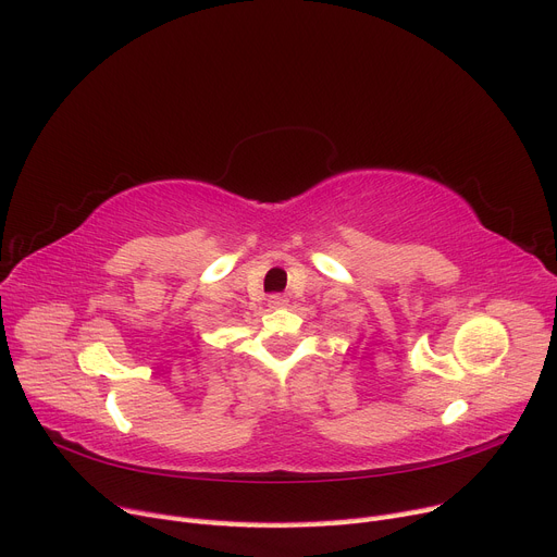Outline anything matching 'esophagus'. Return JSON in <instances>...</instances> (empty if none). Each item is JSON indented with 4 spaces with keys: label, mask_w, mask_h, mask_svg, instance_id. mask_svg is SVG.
I'll list each match as a JSON object with an SVG mask.
<instances>
[{
    "label": "esophagus",
    "mask_w": 557,
    "mask_h": 557,
    "mask_svg": "<svg viewBox=\"0 0 557 557\" xmlns=\"http://www.w3.org/2000/svg\"><path fill=\"white\" fill-rule=\"evenodd\" d=\"M269 305H271V307H282V305H286V298H284V296H271V298H269Z\"/></svg>",
    "instance_id": "1"
}]
</instances>
